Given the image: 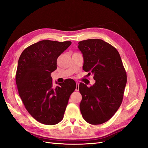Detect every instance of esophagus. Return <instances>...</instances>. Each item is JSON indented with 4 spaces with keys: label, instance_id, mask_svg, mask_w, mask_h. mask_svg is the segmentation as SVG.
Listing matches in <instances>:
<instances>
[{
    "label": "esophagus",
    "instance_id": "esophagus-1",
    "mask_svg": "<svg viewBox=\"0 0 148 148\" xmlns=\"http://www.w3.org/2000/svg\"><path fill=\"white\" fill-rule=\"evenodd\" d=\"M76 91H79V83H77V86H76V89H75Z\"/></svg>",
    "mask_w": 148,
    "mask_h": 148
}]
</instances>
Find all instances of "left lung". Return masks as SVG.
Masks as SVG:
<instances>
[{"mask_svg": "<svg viewBox=\"0 0 148 148\" xmlns=\"http://www.w3.org/2000/svg\"><path fill=\"white\" fill-rule=\"evenodd\" d=\"M83 53V69L93 75L95 83L90 87L80 83L82 96L79 108L85 121L99 125L110 119L120 107L127 84V73L121 57L114 46L102 39L78 42Z\"/></svg>", "mask_w": 148, "mask_h": 148, "instance_id": "left-lung-1", "label": "left lung"}]
</instances>
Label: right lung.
Returning <instances> with one entry per match:
<instances>
[{
    "mask_svg": "<svg viewBox=\"0 0 148 148\" xmlns=\"http://www.w3.org/2000/svg\"><path fill=\"white\" fill-rule=\"evenodd\" d=\"M71 44L43 40L26 47L19 58L15 78L18 94L26 109L42 124L56 125L63 119L77 86L73 79H66L53 87L51 76L57 58Z\"/></svg>",
    "mask_w": 148,
    "mask_h": 148,
    "instance_id": "add662e5",
    "label": "right lung"
}]
</instances>
